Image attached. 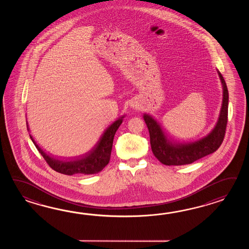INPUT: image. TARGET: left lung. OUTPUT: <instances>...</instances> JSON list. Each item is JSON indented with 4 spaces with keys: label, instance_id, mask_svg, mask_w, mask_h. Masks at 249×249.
I'll use <instances>...</instances> for the list:
<instances>
[{
    "label": "left lung",
    "instance_id": "obj_1",
    "mask_svg": "<svg viewBox=\"0 0 249 249\" xmlns=\"http://www.w3.org/2000/svg\"><path fill=\"white\" fill-rule=\"evenodd\" d=\"M222 82L223 94L222 105L220 117L214 129L207 137L201 141L190 145L173 146L166 142V139L162 133L157 123L148 116L144 117V120L148 128L150 136V145L153 154L162 164L165 165H183L195 162L207 155L215 152L222 145L225 136L228 122V105L229 91L225 80L222 74L217 70Z\"/></svg>",
    "mask_w": 249,
    "mask_h": 249
}]
</instances>
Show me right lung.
Listing matches in <instances>:
<instances>
[{"label": "right lung", "mask_w": 249, "mask_h": 249, "mask_svg": "<svg viewBox=\"0 0 249 249\" xmlns=\"http://www.w3.org/2000/svg\"><path fill=\"white\" fill-rule=\"evenodd\" d=\"M121 124H122L121 119L114 123L111 126L109 127V129L105 132L103 137L101 138L100 144L98 145L95 150L86 159H82L79 161H75L72 163H60L50 159L48 156L42 152L40 148H39V151L42 154L43 159H45V161L49 164V166H51V168H53L54 171L58 173L67 175H76V174L85 175L98 174L109 162L114 136Z\"/></svg>", "instance_id": "1"}]
</instances>
